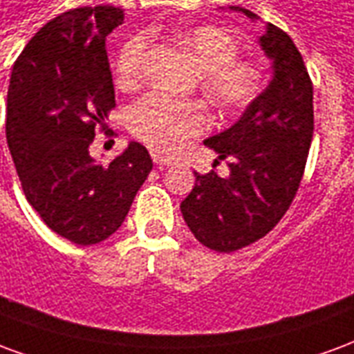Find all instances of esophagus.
<instances>
[{"label":"esophagus","instance_id":"obj_1","mask_svg":"<svg viewBox=\"0 0 354 354\" xmlns=\"http://www.w3.org/2000/svg\"><path fill=\"white\" fill-rule=\"evenodd\" d=\"M151 157H153V162L157 165V167H159V169L172 165V159H169V157H165V155H161V153H151Z\"/></svg>","mask_w":354,"mask_h":354}]
</instances>
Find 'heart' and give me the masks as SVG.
Instances as JSON below:
<instances>
[{
	"mask_svg": "<svg viewBox=\"0 0 354 354\" xmlns=\"http://www.w3.org/2000/svg\"><path fill=\"white\" fill-rule=\"evenodd\" d=\"M178 41L201 70V88L223 111L246 106L258 94L261 72L250 60L237 57L230 34L216 26H197L178 34ZM149 37L132 35L119 49L117 83L123 88L138 85L144 75ZM208 127V115L197 102L174 100L162 94H147L129 111L132 136L157 153H172L185 140Z\"/></svg>",
	"mask_w": 354,
	"mask_h": 354,
	"instance_id": "1",
	"label": "heart"
}]
</instances>
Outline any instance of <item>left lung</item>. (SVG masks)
Masks as SVG:
<instances>
[{"instance_id":"1","label":"left lung","mask_w":354,"mask_h":354,"mask_svg":"<svg viewBox=\"0 0 354 354\" xmlns=\"http://www.w3.org/2000/svg\"><path fill=\"white\" fill-rule=\"evenodd\" d=\"M256 20L243 7H230ZM260 45L273 80L227 131L205 140L230 176L195 172L182 214L195 239L216 252H235L266 237L296 197L313 140V83L286 32L267 24ZM216 159V162H218Z\"/></svg>"}]
</instances>
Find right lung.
<instances>
[{"mask_svg":"<svg viewBox=\"0 0 354 354\" xmlns=\"http://www.w3.org/2000/svg\"><path fill=\"white\" fill-rule=\"evenodd\" d=\"M119 24L123 11L113 5L58 15L20 53L7 93L5 134L28 203L81 246L121 227L153 167L138 142L108 167L88 153L115 108L106 37Z\"/></svg>","mask_w":354,"mask_h":354,"instance_id":"right-lung-1","label":"right lung"}]
</instances>
